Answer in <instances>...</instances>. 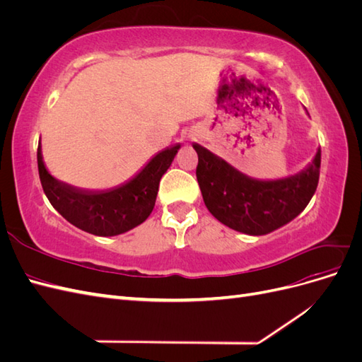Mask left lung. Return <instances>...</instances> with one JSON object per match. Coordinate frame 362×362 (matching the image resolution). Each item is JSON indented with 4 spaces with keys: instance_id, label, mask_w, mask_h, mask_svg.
Returning <instances> with one entry per match:
<instances>
[{
    "instance_id": "8db88e82",
    "label": "left lung",
    "mask_w": 362,
    "mask_h": 362,
    "mask_svg": "<svg viewBox=\"0 0 362 362\" xmlns=\"http://www.w3.org/2000/svg\"><path fill=\"white\" fill-rule=\"evenodd\" d=\"M198 152L196 178L204 202L218 222L249 235H264L298 217L311 201L320 177V151L302 173L278 181L247 178L213 156L193 145Z\"/></svg>"
}]
</instances>
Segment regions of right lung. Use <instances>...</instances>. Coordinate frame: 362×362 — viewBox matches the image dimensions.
<instances>
[{
  "label": "right lung",
  "mask_w": 362,
  "mask_h": 362,
  "mask_svg": "<svg viewBox=\"0 0 362 362\" xmlns=\"http://www.w3.org/2000/svg\"><path fill=\"white\" fill-rule=\"evenodd\" d=\"M180 145L161 151L136 178L108 192H84L54 180L42 161L37 146V168L48 201L74 226L83 231L112 237L144 223L154 210L158 184L169 169Z\"/></svg>",
  "instance_id": "add662e5"
}]
</instances>
